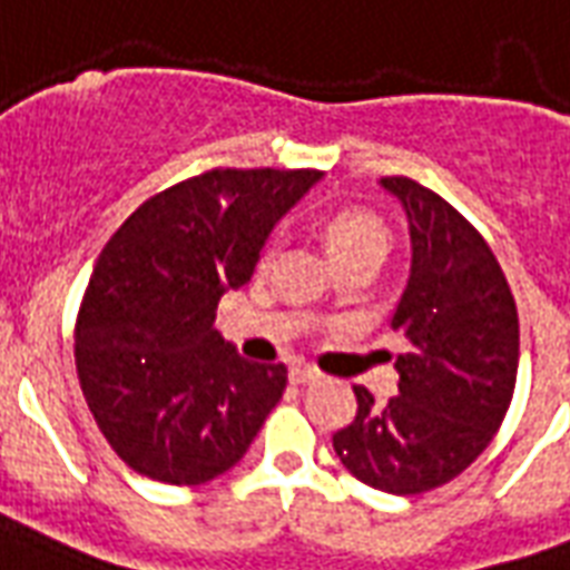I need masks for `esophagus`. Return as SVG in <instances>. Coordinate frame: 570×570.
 <instances>
[{"instance_id": "obj_1", "label": "esophagus", "mask_w": 570, "mask_h": 570, "mask_svg": "<svg viewBox=\"0 0 570 570\" xmlns=\"http://www.w3.org/2000/svg\"><path fill=\"white\" fill-rule=\"evenodd\" d=\"M289 381L296 383V386H311V383L320 381V371L311 368V365H293L289 368Z\"/></svg>"}]
</instances>
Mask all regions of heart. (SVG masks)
<instances>
[{"instance_id": "1", "label": "heart", "mask_w": 570, "mask_h": 570, "mask_svg": "<svg viewBox=\"0 0 570 570\" xmlns=\"http://www.w3.org/2000/svg\"><path fill=\"white\" fill-rule=\"evenodd\" d=\"M323 238H326V247L332 253V259L341 256V253L356 250V247H383L386 250V242H390V232L383 226L374 214L360 208H344L335 210L332 217L323 226ZM263 259L268 263L272 259V244L265 247Z\"/></svg>"}]
</instances>
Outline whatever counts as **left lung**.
<instances>
[{
	"label": "left lung",
	"mask_w": 570,
	"mask_h": 570,
	"mask_svg": "<svg viewBox=\"0 0 570 570\" xmlns=\"http://www.w3.org/2000/svg\"><path fill=\"white\" fill-rule=\"evenodd\" d=\"M411 229V277L390 326L407 338L395 360L399 395L356 392V420L332 438L350 474L392 495L459 478L508 414L520 320L508 277L471 223L411 178H381Z\"/></svg>",
	"instance_id": "obj_1"
}]
</instances>
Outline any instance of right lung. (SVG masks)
<instances>
[{"label": "right lung", "instance_id": "add662e5", "mask_svg": "<svg viewBox=\"0 0 570 570\" xmlns=\"http://www.w3.org/2000/svg\"><path fill=\"white\" fill-rule=\"evenodd\" d=\"M320 178L210 168L156 193L105 244L75 323V365L92 420L132 471L175 487L220 478L281 402L286 365L238 356L214 317Z\"/></svg>", "mask_w": 570, "mask_h": 570}]
</instances>
